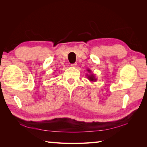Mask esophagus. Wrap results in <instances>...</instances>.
Masks as SVG:
<instances>
[{
    "instance_id": "obj_1",
    "label": "esophagus",
    "mask_w": 147,
    "mask_h": 147,
    "mask_svg": "<svg viewBox=\"0 0 147 147\" xmlns=\"http://www.w3.org/2000/svg\"><path fill=\"white\" fill-rule=\"evenodd\" d=\"M76 65H77V63H74V64H71V66L72 67H76Z\"/></svg>"
}]
</instances>
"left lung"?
I'll list each match as a JSON object with an SVG mask.
<instances>
[{"label": "left lung", "instance_id": "obj_1", "mask_svg": "<svg viewBox=\"0 0 147 147\" xmlns=\"http://www.w3.org/2000/svg\"><path fill=\"white\" fill-rule=\"evenodd\" d=\"M88 71L89 72V73H90V69H88ZM88 76V78L90 81H91V82H95V81H96V79L95 78V76L93 75V74H90V75H87Z\"/></svg>", "mask_w": 147, "mask_h": 147}]
</instances>
